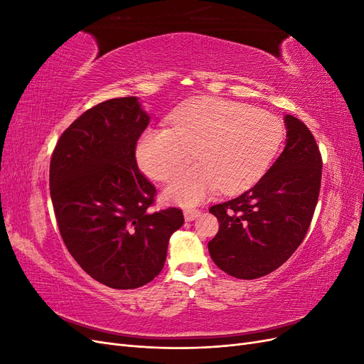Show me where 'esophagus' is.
Wrapping results in <instances>:
<instances>
[{
    "instance_id": "1",
    "label": "esophagus",
    "mask_w": 364,
    "mask_h": 364,
    "mask_svg": "<svg viewBox=\"0 0 364 364\" xmlns=\"http://www.w3.org/2000/svg\"><path fill=\"white\" fill-rule=\"evenodd\" d=\"M199 215H200V211H199V209H196V208H188V209H185V211H183V217H185L186 222H193V220L197 218Z\"/></svg>"
}]
</instances>
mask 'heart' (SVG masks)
Masks as SVG:
<instances>
[{"label": "heart", "instance_id": "b5f03b06", "mask_svg": "<svg viewBox=\"0 0 364 364\" xmlns=\"http://www.w3.org/2000/svg\"><path fill=\"white\" fill-rule=\"evenodd\" d=\"M282 124L273 114L250 105L208 97L171 118L170 129L141 136L136 159L150 178L167 182L193 159L199 165L178 176L165 199L183 206L214 190L235 193L257 182L277 156Z\"/></svg>", "mask_w": 364, "mask_h": 364}]
</instances>
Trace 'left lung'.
<instances>
[{
  "mask_svg": "<svg viewBox=\"0 0 364 364\" xmlns=\"http://www.w3.org/2000/svg\"><path fill=\"white\" fill-rule=\"evenodd\" d=\"M287 139L267 173L232 200L209 208L218 232L209 255L228 274L257 279L277 270L299 247L321 191L322 156L301 119L285 115Z\"/></svg>",
  "mask_w": 364,
  "mask_h": 364,
  "instance_id": "left-lung-1",
  "label": "left lung"
}]
</instances>
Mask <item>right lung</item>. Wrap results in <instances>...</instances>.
Instances as JSON below:
<instances>
[{"label":"right lung","instance_id":"obj_1","mask_svg":"<svg viewBox=\"0 0 364 364\" xmlns=\"http://www.w3.org/2000/svg\"><path fill=\"white\" fill-rule=\"evenodd\" d=\"M150 117L136 97L87 109L63 132L50 162V194L65 246L95 281L138 289L158 277L179 208L151 211L156 188L136 165Z\"/></svg>","mask_w":364,"mask_h":364}]
</instances>
